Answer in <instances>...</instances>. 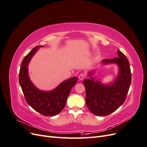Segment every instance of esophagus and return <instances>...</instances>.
I'll return each mask as SVG.
<instances>
[{"label":"esophagus","instance_id":"esophagus-1","mask_svg":"<svg viewBox=\"0 0 147 147\" xmlns=\"http://www.w3.org/2000/svg\"><path fill=\"white\" fill-rule=\"evenodd\" d=\"M85 77H86V74L84 73H82V74H80V75H79V79L82 80Z\"/></svg>","mask_w":147,"mask_h":147}]
</instances>
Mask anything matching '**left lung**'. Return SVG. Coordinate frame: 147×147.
<instances>
[{
	"instance_id": "obj_1",
	"label": "left lung",
	"mask_w": 147,
	"mask_h": 147,
	"mask_svg": "<svg viewBox=\"0 0 147 147\" xmlns=\"http://www.w3.org/2000/svg\"><path fill=\"white\" fill-rule=\"evenodd\" d=\"M118 56L103 60L104 63H116L119 71L113 84L104 85L93 78L84 79L86 104L91 112L97 116L109 115L118 109L126 100L131 83L130 64L126 56L118 50ZM91 75V74H90Z\"/></svg>"
}]
</instances>
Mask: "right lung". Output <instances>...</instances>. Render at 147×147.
Wrapping results in <instances>:
<instances>
[{
	"label": "right lung",
	"mask_w": 147,
	"mask_h": 147,
	"mask_svg": "<svg viewBox=\"0 0 147 147\" xmlns=\"http://www.w3.org/2000/svg\"><path fill=\"white\" fill-rule=\"evenodd\" d=\"M38 47H35L22 61L19 73V82L27 103L43 116H55L63 110L71 89L76 84L78 78L73 77L61 83L54 90L42 91L30 81L28 65Z\"/></svg>",
	"instance_id": "add662e5"
}]
</instances>
